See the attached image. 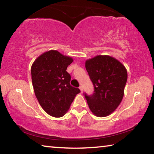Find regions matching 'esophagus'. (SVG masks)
I'll return each instance as SVG.
<instances>
[{
  "label": "esophagus",
  "mask_w": 154,
  "mask_h": 154,
  "mask_svg": "<svg viewBox=\"0 0 154 154\" xmlns=\"http://www.w3.org/2000/svg\"><path fill=\"white\" fill-rule=\"evenodd\" d=\"M79 90H81V92H83V87L82 86V85H81V86H79Z\"/></svg>",
  "instance_id": "34e87169"
}]
</instances>
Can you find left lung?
I'll use <instances>...</instances> for the list:
<instances>
[{"mask_svg":"<svg viewBox=\"0 0 154 154\" xmlns=\"http://www.w3.org/2000/svg\"><path fill=\"white\" fill-rule=\"evenodd\" d=\"M85 66L94 87L92 96L85 94L88 106L96 116H108L118 108L124 97L128 79L126 67L107 55L87 60Z\"/></svg>","mask_w":154,"mask_h":154,"instance_id":"8db88e82","label":"left lung"}]
</instances>
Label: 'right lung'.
I'll return each mask as SVG.
<instances>
[{
    "mask_svg": "<svg viewBox=\"0 0 154 154\" xmlns=\"http://www.w3.org/2000/svg\"><path fill=\"white\" fill-rule=\"evenodd\" d=\"M72 62L71 57L51 49L38 56L31 66L36 97L43 110L54 118L64 116L80 92L70 85L71 75L66 72Z\"/></svg>",
    "mask_w": 154,
    "mask_h": 154,
    "instance_id": "1",
    "label": "right lung"
}]
</instances>
